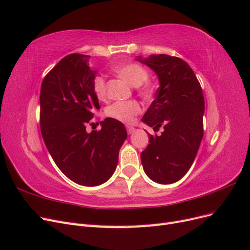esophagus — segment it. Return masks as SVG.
<instances>
[{
	"mask_svg": "<svg viewBox=\"0 0 250 250\" xmlns=\"http://www.w3.org/2000/svg\"><path fill=\"white\" fill-rule=\"evenodd\" d=\"M126 129H127V132L128 134H131L135 131V128L132 127V126H126Z\"/></svg>",
	"mask_w": 250,
	"mask_h": 250,
	"instance_id": "obj_1",
	"label": "esophagus"
}]
</instances>
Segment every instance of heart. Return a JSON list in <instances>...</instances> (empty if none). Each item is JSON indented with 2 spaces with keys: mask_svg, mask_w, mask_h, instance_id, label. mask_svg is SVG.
Masks as SVG:
<instances>
[{
  "mask_svg": "<svg viewBox=\"0 0 250 250\" xmlns=\"http://www.w3.org/2000/svg\"><path fill=\"white\" fill-rule=\"evenodd\" d=\"M112 71L118 76L127 81L133 87H137L138 93L144 97L148 98L152 94V88L146 82L148 80V71L137 62H128L124 64L116 65L112 67ZM94 93L99 100H105L107 97L106 81L101 75H98L93 80ZM141 105L137 101H117L110 104L105 109V115L107 117L121 121L124 123H129L133 118L140 113Z\"/></svg>",
  "mask_w": 250,
  "mask_h": 250,
  "instance_id": "heart-1",
  "label": "heart"
}]
</instances>
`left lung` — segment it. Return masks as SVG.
<instances>
[{"mask_svg":"<svg viewBox=\"0 0 250 250\" xmlns=\"http://www.w3.org/2000/svg\"><path fill=\"white\" fill-rule=\"evenodd\" d=\"M140 62L152 69L161 85L142 121L162 135L149 134L141 161L155 183H176L191 168L203 138L204 98L200 83L185 60L166 54Z\"/></svg>","mask_w":250,"mask_h":250,"instance_id":"obj_1","label":"left lung"}]
</instances>
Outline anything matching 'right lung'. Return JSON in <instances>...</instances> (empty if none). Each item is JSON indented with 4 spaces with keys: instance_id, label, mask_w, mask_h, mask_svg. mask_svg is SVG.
I'll use <instances>...</instances> for the list:
<instances>
[{
    "instance_id": "1",
    "label": "right lung",
    "mask_w": 250,
    "mask_h": 250,
    "mask_svg": "<svg viewBox=\"0 0 250 250\" xmlns=\"http://www.w3.org/2000/svg\"><path fill=\"white\" fill-rule=\"evenodd\" d=\"M89 58L73 53L44 76L40 122L43 142L59 170L74 183L94 187L115 172L127 131L120 121L107 118L100 130L86 132L94 110L100 109Z\"/></svg>"
}]
</instances>
